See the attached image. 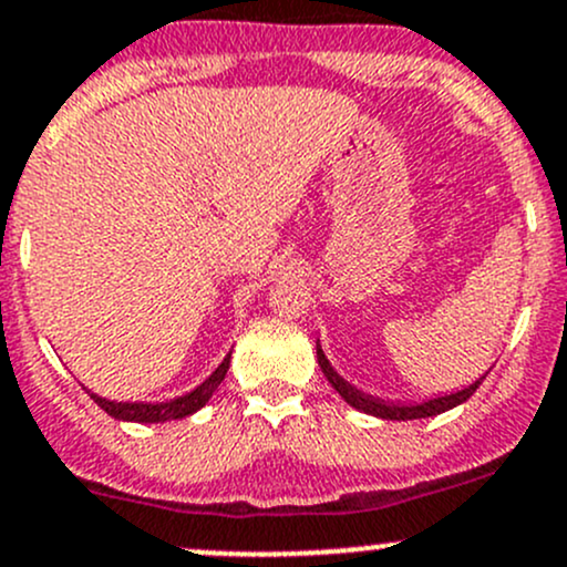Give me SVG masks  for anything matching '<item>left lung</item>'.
<instances>
[{
	"instance_id": "left-lung-1",
	"label": "left lung",
	"mask_w": 567,
	"mask_h": 567,
	"mask_svg": "<svg viewBox=\"0 0 567 567\" xmlns=\"http://www.w3.org/2000/svg\"><path fill=\"white\" fill-rule=\"evenodd\" d=\"M318 363L320 369H323V374L329 378L331 389L339 393V396L344 399V402L350 404V408H355L359 413H367V415H374V419H383V421H413V419H432V415H440L445 413V410H454L456 404L467 402L470 396H473L475 389H478L481 383H484L486 374H481L475 383L464 385L462 391H451V393H437V396L432 399H421V402H389V399H378L372 396V393H363L361 389H355V385H350L348 380L342 378V374L337 372V369L331 367V361L326 359L323 348H320V339H318Z\"/></svg>"
}]
</instances>
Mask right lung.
<instances>
[{"mask_svg": "<svg viewBox=\"0 0 567 567\" xmlns=\"http://www.w3.org/2000/svg\"><path fill=\"white\" fill-rule=\"evenodd\" d=\"M230 367V353L225 355L223 363L214 369L212 374L200 385H195L193 391L182 393V396L168 399V402H113V399L100 396V393L89 391V396L116 421H133V424H165V421H178L187 419V415L198 413L200 408L212 399V393L219 389V383L225 380Z\"/></svg>", "mask_w": 567, "mask_h": 567, "instance_id": "right-lung-1", "label": "right lung"}]
</instances>
